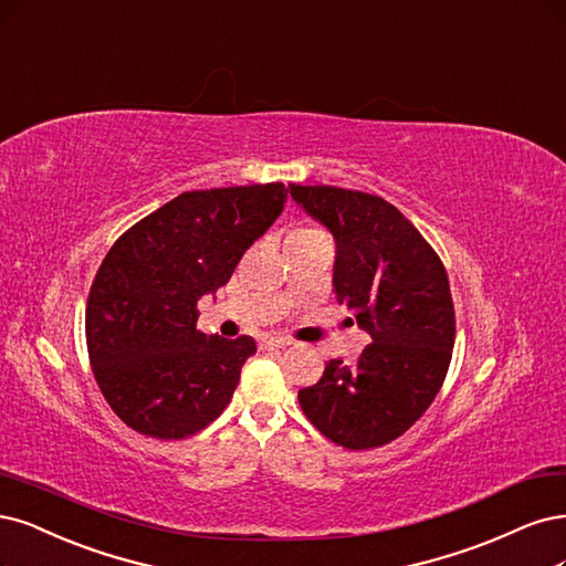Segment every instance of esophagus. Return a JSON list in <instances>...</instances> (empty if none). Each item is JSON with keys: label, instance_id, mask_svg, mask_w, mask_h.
<instances>
[{"label": "esophagus", "instance_id": "34e87169", "mask_svg": "<svg viewBox=\"0 0 566 566\" xmlns=\"http://www.w3.org/2000/svg\"><path fill=\"white\" fill-rule=\"evenodd\" d=\"M290 344V339H283V337H264L260 342V348H285Z\"/></svg>", "mask_w": 566, "mask_h": 566}]
</instances>
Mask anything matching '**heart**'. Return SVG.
Instances as JSON below:
<instances>
[{
  "instance_id": "heart-1",
  "label": "heart",
  "mask_w": 566,
  "mask_h": 566,
  "mask_svg": "<svg viewBox=\"0 0 566 566\" xmlns=\"http://www.w3.org/2000/svg\"><path fill=\"white\" fill-rule=\"evenodd\" d=\"M290 243H333L329 233L318 224H302L290 233Z\"/></svg>"
}]
</instances>
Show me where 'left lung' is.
Returning <instances> with one entry per match:
<instances>
[{"instance_id": "obj_1", "label": "left lung", "mask_w": 566, "mask_h": 566, "mask_svg": "<svg viewBox=\"0 0 566 566\" xmlns=\"http://www.w3.org/2000/svg\"><path fill=\"white\" fill-rule=\"evenodd\" d=\"M337 241L335 292L373 344L354 363L329 360L297 394L302 412L346 450L400 438L440 391L457 337L450 279L438 252L402 212L375 193L290 185Z\"/></svg>"}]
</instances>
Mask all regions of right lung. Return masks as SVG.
<instances>
[{
	"mask_svg": "<svg viewBox=\"0 0 566 566\" xmlns=\"http://www.w3.org/2000/svg\"><path fill=\"white\" fill-rule=\"evenodd\" d=\"M285 197L283 182L185 191L109 248L88 292L86 346L97 388L135 433L182 440L224 412L258 346L199 333V300L231 279Z\"/></svg>",
	"mask_w": 566,
	"mask_h": 566,
	"instance_id": "1",
	"label": "right lung"
}]
</instances>
